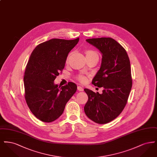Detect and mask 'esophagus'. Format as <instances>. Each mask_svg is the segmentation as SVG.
I'll return each mask as SVG.
<instances>
[{
	"label": "esophagus",
	"mask_w": 157,
	"mask_h": 157,
	"mask_svg": "<svg viewBox=\"0 0 157 157\" xmlns=\"http://www.w3.org/2000/svg\"><path fill=\"white\" fill-rule=\"evenodd\" d=\"M78 90H79V91H83V87H82V86H78Z\"/></svg>",
	"instance_id": "esophagus-1"
}]
</instances>
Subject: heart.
<instances>
[{
    "label": "heart",
    "mask_w": 157,
    "mask_h": 157,
    "mask_svg": "<svg viewBox=\"0 0 157 157\" xmlns=\"http://www.w3.org/2000/svg\"><path fill=\"white\" fill-rule=\"evenodd\" d=\"M94 55H98V54L95 51H91V50H88L86 51V56H94ZM78 79L81 82H85L86 79V77L83 75H79L78 76Z\"/></svg>",
    "instance_id": "heart-1"
}]
</instances>
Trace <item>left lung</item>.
<instances>
[{
	"label": "left lung",
	"instance_id": "1",
	"mask_svg": "<svg viewBox=\"0 0 157 157\" xmlns=\"http://www.w3.org/2000/svg\"><path fill=\"white\" fill-rule=\"evenodd\" d=\"M86 41L102 54L101 67L92 83L104 90L100 94L84 89L88 96L84 111L90 120L104 124L118 117L126 105L132 84L130 61L125 49L112 38Z\"/></svg>",
	"mask_w": 157,
	"mask_h": 157
}]
</instances>
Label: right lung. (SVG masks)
Instances as JSON below:
<instances>
[{"label": "right lung", "mask_w": 157, "mask_h": 157, "mask_svg": "<svg viewBox=\"0 0 157 157\" xmlns=\"http://www.w3.org/2000/svg\"><path fill=\"white\" fill-rule=\"evenodd\" d=\"M79 40L52 39L37 45L30 55L23 78L25 99L31 112L43 122L57 120L77 90L74 82L59 86L54 81Z\"/></svg>", "instance_id": "add662e5"}]
</instances>
